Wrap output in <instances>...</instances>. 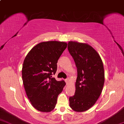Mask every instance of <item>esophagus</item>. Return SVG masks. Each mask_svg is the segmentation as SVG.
<instances>
[{
    "label": "esophagus",
    "mask_w": 124,
    "mask_h": 124,
    "mask_svg": "<svg viewBox=\"0 0 124 124\" xmlns=\"http://www.w3.org/2000/svg\"><path fill=\"white\" fill-rule=\"evenodd\" d=\"M65 81L66 84L68 83V82H69V78H66V79H65Z\"/></svg>",
    "instance_id": "1"
}]
</instances>
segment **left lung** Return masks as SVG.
<instances>
[{
    "instance_id": "left-lung-1",
    "label": "left lung",
    "mask_w": 124,
    "mask_h": 124,
    "mask_svg": "<svg viewBox=\"0 0 124 124\" xmlns=\"http://www.w3.org/2000/svg\"><path fill=\"white\" fill-rule=\"evenodd\" d=\"M68 48L77 69L75 95L70 106L76 112H84L94 105L101 94L105 82L102 61L97 52L86 43L70 41Z\"/></svg>"
}]
</instances>
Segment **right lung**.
I'll list each match as a JSON object with an SVG mask.
<instances>
[{
	"mask_svg": "<svg viewBox=\"0 0 124 124\" xmlns=\"http://www.w3.org/2000/svg\"><path fill=\"white\" fill-rule=\"evenodd\" d=\"M67 45L56 41L41 42L30 50L24 60V87L32 106L39 111H52L65 85L64 81H57L52 75L55 73L58 60Z\"/></svg>",
	"mask_w": 124,
	"mask_h": 124,
	"instance_id": "add662e5",
	"label": "right lung"
}]
</instances>
